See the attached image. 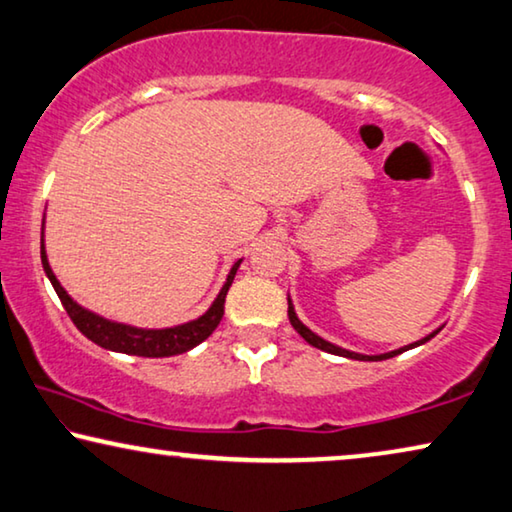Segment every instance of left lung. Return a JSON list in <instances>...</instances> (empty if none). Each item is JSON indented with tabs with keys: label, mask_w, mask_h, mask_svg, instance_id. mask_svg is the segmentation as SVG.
<instances>
[{
	"label": "left lung",
	"mask_w": 512,
	"mask_h": 512,
	"mask_svg": "<svg viewBox=\"0 0 512 512\" xmlns=\"http://www.w3.org/2000/svg\"><path fill=\"white\" fill-rule=\"evenodd\" d=\"M288 321H291V325L295 330H298V335L305 339L307 344H311V346H316V348H321V351H325V353H332V355H342V358H351V360H388V358H395V355H399V353H404V351H409V348H413V346H420V344H425V342H429V339H432L436 332H432V335L429 337H425V339H420V342H416V344H409V346H404V348H397V351H392V353H383V355H362V353H353V351H346V348H339V346H335V344H330V342H325V339H321L318 335H314V332H311L307 325H302L300 323V318L295 316V311H293V305H291V300H288Z\"/></svg>",
	"instance_id": "obj_1"
}]
</instances>
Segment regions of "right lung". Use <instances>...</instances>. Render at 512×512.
Listing matches in <instances>:
<instances>
[{"label": "right lung", "mask_w": 512, "mask_h": 512, "mask_svg": "<svg viewBox=\"0 0 512 512\" xmlns=\"http://www.w3.org/2000/svg\"><path fill=\"white\" fill-rule=\"evenodd\" d=\"M41 263H43V270L48 274L50 284L55 288V293L59 295V300H62L66 314L71 316L73 325H76V328L83 332L90 342L108 348V351L140 355V358H168V355L184 353L189 351V348L205 342V339L214 332V328L221 323L228 286L233 284L235 272L240 268V261L233 265V270L228 274L226 284L217 295V300H214V305L207 309L201 318H196V321H189L184 325H175V328H166V330H143V328H131V325L106 321V318L96 316L92 311L80 307L78 302H73L69 298V293H66L62 284L57 281L53 270H50L43 242H41Z\"/></svg>", "instance_id": "obj_1"}]
</instances>
